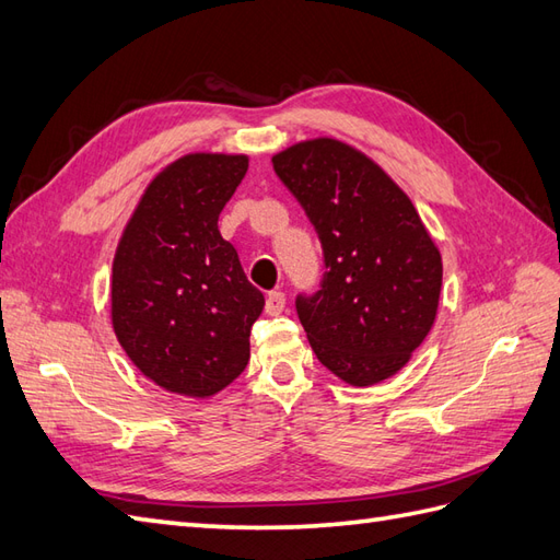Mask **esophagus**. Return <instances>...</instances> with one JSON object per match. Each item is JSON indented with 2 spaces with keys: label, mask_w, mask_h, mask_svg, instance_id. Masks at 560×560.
<instances>
[{
  "label": "esophagus",
  "mask_w": 560,
  "mask_h": 560,
  "mask_svg": "<svg viewBox=\"0 0 560 560\" xmlns=\"http://www.w3.org/2000/svg\"><path fill=\"white\" fill-rule=\"evenodd\" d=\"M284 311V294L282 292H268L266 296V313L268 316H280Z\"/></svg>",
  "instance_id": "34e87169"
}]
</instances>
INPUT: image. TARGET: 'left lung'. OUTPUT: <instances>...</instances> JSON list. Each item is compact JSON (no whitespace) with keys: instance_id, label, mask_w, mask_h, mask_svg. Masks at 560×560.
<instances>
[{"instance_id":"1","label":"left lung","mask_w":560,"mask_h":560,"mask_svg":"<svg viewBox=\"0 0 560 560\" xmlns=\"http://www.w3.org/2000/svg\"><path fill=\"white\" fill-rule=\"evenodd\" d=\"M323 247L320 290L296 294L318 361L368 387L408 363L438 316L442 256L416 207L357 149L330 138L272 156Z\"/></svg>"}]
</instances>
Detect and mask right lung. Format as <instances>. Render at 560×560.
Here are the masks:
<instances>
[{"label": "right lung", "instance_id": "obj_1", "mask_svg": "<svg viewBox=\"0 0 560 560\" xmlns=\"http://www.w3.org/2000/svg\"><path fill=\"white\" fill-rule=\"evenodd\" d=\"M247 168L242 154L177 159L147 187L116 249L118 342L149 380L185 397H211L247 368L266 304L218 230Z\"/></svg>", "mask_w": 560, "mask_h": 560}]
</instances>
